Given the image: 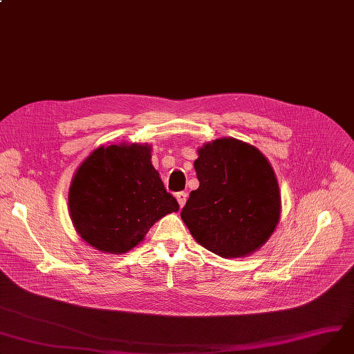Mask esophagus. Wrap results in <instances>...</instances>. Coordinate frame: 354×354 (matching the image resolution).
<instances>
[{
    "label": "esophagus",
    "instance_id": "esophagus-1",
    "mask_svg": "<svg viewBox=\"0 0 354 354\" xmlns=\"http://www.w3.org/2000/svg\"><path fill=\"white\" fill-rule=\"evenodd\" d=\"M176 198H177V201H178L180 207H183V205L185 204V201H187V193L180 192V193H177V194H176Z\"/></svg>",
    "mask_w": 354,
    "mask_h": 354
}]
</instances>
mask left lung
<instances>
[{
    "label": "left lung",
    "instance_id": "left-lung-1",
    "mask_svg": "<svg viewBox=\"0 0 354 354\" xmlns=\"http://www.w3.org/2000/svg\"><path fill=\"white\" fill-rule=\"evenodd\" d=\"M200 187L189 193L181 218L196 241L223 258L257 251L274 232L281 214L279 187L265 156L236 139L198 150Z\"/></svg>",
    "mask_w": 354,
    "mask_h": 354
}]
</instances>
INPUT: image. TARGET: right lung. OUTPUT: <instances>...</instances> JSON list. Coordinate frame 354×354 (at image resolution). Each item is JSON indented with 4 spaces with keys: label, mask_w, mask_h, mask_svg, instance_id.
Here are the masks:
<instances>
[{
    "label": "right lung",
    "mask_w": 354,
    "mask_h": 354,
    "mask_svg": "<svg viewBox=\"0 0 354 354\" xmlns=\"http://www.w3.org/2000/svg\"><path fill=\"white\" fill-rule=\"evenodd\" d=\"M150 157L149 146H107L77 169L69 188L71 218L96 250L127 252L161 216L178 211Z\"/></svg>",
    "instance_id": "obj_1"
}]
</instances>
